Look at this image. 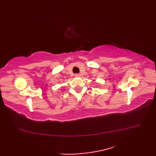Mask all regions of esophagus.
Wrapping results in <instances>:
<instances>
[{
  "instance_id": "esophagus-1",
  "label": "esophagus",
  "mask_w": 156,
  "mask_h": 156,
  "mask_svg": "<svg viewBox=\"0 0 156 156\" xmlns=\"http://www.w3.org/2000/svg\"><path fill=\"white\" fill-rule=\"evenodd\" d=\"M75 76H76V77H79V76H80V74H76Z\"/></svg>"
}]
</instances>
